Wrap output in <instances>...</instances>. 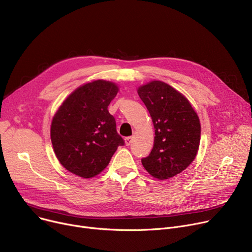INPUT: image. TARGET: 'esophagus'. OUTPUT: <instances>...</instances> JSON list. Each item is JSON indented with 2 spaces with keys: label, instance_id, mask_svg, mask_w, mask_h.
I'll return each instance as SVG.
<instances>
[{
  "label": "esophagus",
  "instance_id": "obj_1",
  "mask_svg": "<svg viewBox=\"0 0 252 252\" xmlns=\"http://www.w3.org/2000/svg\"><path fill=\"white\" fill-rule=\"evenodd\" d=\"M131 142H132V137H126V138H125V144H126V146H129V145L131 144Z\"/></svg>",
  "mask_w": 252,
  "mask_h": 252
}]
</instances>
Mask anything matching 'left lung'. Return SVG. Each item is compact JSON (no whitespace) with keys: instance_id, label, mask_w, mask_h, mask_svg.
Returning a JSON list of instances; mask_svg holds the SVG:
<instances>
[{"instance_id":"obj_1","label":"left lung","mask_w":252,"mask_h":252,"mask_svg":"<svg viewBox=\"0 0 252 252\" xmlns=\"http://www.w3.org/2000/svg\"><path fill=\"white\" fill-rule=\"evenodd\" d=\"M155 128L154 146L142 159L153 177L171 178L191 164L200 141V123L188 98L162 81H152L138 88Z\"/></svg>"}]
</instances>
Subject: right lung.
<instances>
[{"label": "right lung", "mask_w": 252, "mask_h": 252, "mask_svg": "<svg viewBox=\"0 0 252 252\" xmlns=\"http://www.w3.org/2000/svg\"><path fill=\"white\" fill-rule=\"evenodd\" d=\"M119 92L116 84L95 80L73 91L53 117L50 140L64 168L91 178L106 168L123 138L108 105Z\"/></svg>", "instance_id": "right-lung-1"}]
</instances>
